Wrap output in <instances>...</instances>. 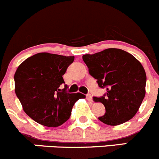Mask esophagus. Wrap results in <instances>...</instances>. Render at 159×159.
Returning <instances> with one entry per match:
<instances>
[{"mask_svg": "<svg viewBox=\"0 0 159 159\" xmlns=\"http://www.w3.org/2000/svg\"><path fill=\"white\" fill-rule=\"evenodd\" d=\"M86 98H87V100H89V101L92 102V97L91 95H86Z\"/></svg>", "mask_w": 159, "mask_h": 159, "instance_id": "34e87169", "label": "esophagus"}]
</instances>
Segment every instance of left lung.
Masks as SVG:
<instances>
[{
  "mask_svg": "<svg viewBox=\"0 0 159 159\" xmlns=\"http://www.w3.org/2000/svg\"><path fill=\"white\" fill-rule=\"evenodd\" d=\"M89 72L100 88H106L95 102L106 108L101 122L110 126L122 124L133 118L145 96L146 73L138 60L120 49L109 48L94 54L83 55Z\"/></svg>",
  "mask_w": 159,
  "mask_h": 159,
  "instance_id": "1",
  "label": "left lung"
}]
</instances>
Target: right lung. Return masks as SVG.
<instances>
[{
	"mask_svg": "<svg viewBox=\"0 0 159 159\" xmlns=\"http://www.w3.org/2000/svg\"><path fill=\"white\" fill-rule=\"evenodd\" d=\"M75 57L39 53L25 60L15 74V91L23 110L41 125L57 127L69 119L74 104L85 96L67 93L63 75Z\"/></svg>",
	"mask_w": 159,
	"mask_h": 159,
	"instance_id": "right-lung-1",
	"label": "right lung"
}]
</instances>
